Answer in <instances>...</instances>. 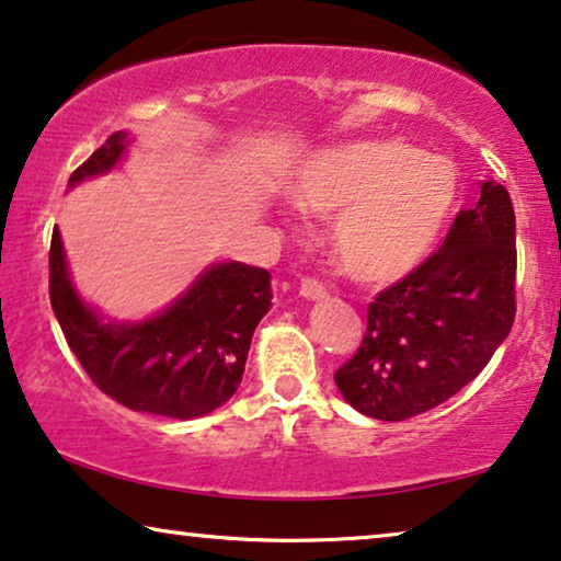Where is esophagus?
I'll list each match as a JSON object with an SVG mask.
<instances>
[{"mask_svg": "<svg viewBox=\"0 0 561 561\" xmlns=\"http://www.w3.org/2000/svg\"><path fill=\"white\" fill-rule=\"evenodd\" d=\"M299 295L305 299H325L328 291L318 279H302V284H299Z\"/></svg>", "mask_w": 561, "mask_h": 561, "instance_id": "obj_1", "label": "esophagus"}]
</instances>
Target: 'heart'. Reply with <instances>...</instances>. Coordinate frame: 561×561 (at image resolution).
<instances>
[{
	"mask_svg": "<svg viewBox=\"0 0 561 561\" xmlns=\"http://www.w3.org/2000/svg\"><path fill=\"white\" fill-rule=\"evenodd\" d=\"M295 205L333 216L330 254L360 284H391L437 247L453 216L455 164L399 139H363L320 149L287 178Z\"/></svg>",
	"mask_w": 561,
	"mask_h": 561,
	"instance_id": "heart-1",
	"label": "heart"
}]
</instances>
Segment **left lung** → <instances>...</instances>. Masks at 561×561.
<instances>
[{"label":"left lung","instance_id":"8db88e82","mask_svg":"<svg viewBox=\"0 0 561 561\" xmlns=\"http://www.w3.org/2000/svg\"><path fill=\"white\" fill-rule=\"evenodd\" d=\"M516 216L485 180L422 266L368 305L356 356L335 370L360 414L401 422L455 397L488 366L516 318Z\"/></svg>","mask_w":561,"mask_h":561}]
</instances>
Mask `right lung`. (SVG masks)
<instances>
[{"instance_id":"add662e5","label":"right lung","mask_w":561,"mask_h":561,"mask_svg":"<svg viewBox=\"0 0 561 561\" xmlns=\"http://www.w3.org/2000/svg\"><path fill=\"white\" fill-rule=\"evenodd\" d=\"M116 131L78 168L68 187L112 172L129 147ZM50 305L85 374L119 404L195 420L239 389L251 337L272 307V274L241 262L205 266L183 295L145 320H106L78 295L58 226L50 241Z\"/></svg>"}]
</instances>
